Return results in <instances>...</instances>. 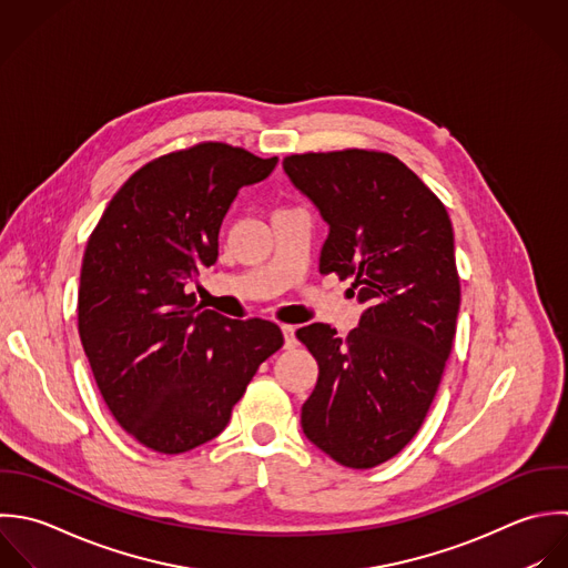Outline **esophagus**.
I'll return each instance as SVG.
<instances>
[{"mask_svg": "<svg viewBox=\"0 0 568 568\" xmlns=\"http://www.w3.org/2000/svg\"><path fill=\"white\" fill-rule=\"evenodd\" d=\"M281 329H283V336H285V345L287 347H294L296 345V336H294V325H281Z\"/></svg>", "mask_w": 568, "mask_h": 568, "instance_id": "esophagus-1", "label": "esophagus"}]
</instances>
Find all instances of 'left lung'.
<instances>
[{
  "label": "left lung",
  "instance_id": "left-lung-1",
  "mask_svg": "<svg viewBox=\"0 0 568 568\" xmlns=\"http://www.w3.org/2000/svg\"><path fill=\"white\" fill-rule=\"evenodd\" d=\"M283 168L329 223L321 274L349 278L365 305L347 338L325 323L296 332L318 363L301 425L338 465L372 469L418 434L452 354L460 310L452 219L383 150L290 154Z\"/></svg>",
  "mask_w": 568,
  "mask_h": 568
}]
</instances>
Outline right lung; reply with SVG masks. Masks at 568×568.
I'll return each mask as SVG.
<instances>
[{"label": "right lung", "mask_w": 568, "mask_h": 568, "mask_svg": "<svg viewBox=\"0 0 568 568\" xmlns=\"http://www.w3.org/2000/svg\"><path fill=\"white\" fill-rule=\"evenodd\" d=\"M278 156L203 141L139 168L94 225L77 327L114 420L156 454H183L230 423L258 365L283 347L263 318L201 310L187 285L219 256V230L243 185Z\"/></svg>", "instance_id": "obj_1"}]
</instances>
